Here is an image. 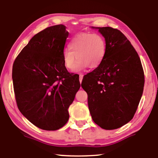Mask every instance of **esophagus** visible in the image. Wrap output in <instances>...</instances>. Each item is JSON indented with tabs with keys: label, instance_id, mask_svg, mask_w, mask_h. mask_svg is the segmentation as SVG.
I'll use <instances>...</instances> for the list:
<instances>
[{
	"label": "esophagus",
	"instance_id": "esophagus-1",
	"mask_svg": "<svg viewBox=\"0 0 158 158\" xmlns=\"http://www.w3.org/2000/svg\"><path fill=\"white\" fill-rule=\"evenodd\" d=\"M83 77V75H79V81H80V83L82 82Z\"/></svg>",
	"mask_w": 158,
	"mask_h": 158
}]
</instances>
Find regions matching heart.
Instances as JSON below:
<instances>
[{
  "instance_id": "b5f03b06",
  "label": "heart",
  "mask_w": 158,
  "mask_h": 158,
  "mask_svg": "<svg viewBox=\"0 0 158 158\" xmlns=\"http://www.w3.org/2000/svg\"><path fill=\"white\" fill-rule=\"evenodd\" d=\"M69 48L62 54L64 66L70 70L75 67L74 72L79 73L87 67L90 69L99 67L106 57L107 44L101 34L83 32L71 39ZM76 56L78 60L77 63Z\"/></svg>"
}]
</instances>
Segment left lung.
Returning a JSON list of instances; mask_svg holds the SVG:
<instances>
[{
    "instance_id": "1",
    "label": "left lung",
    "mask_w": 158,
    "mask_h": 158,
    "mask_svg": "<svg viewBox=\"0 0 158 158\" xmlns=\"http://www.w3.org/2000/svg\"><path fill=\"white\" fill-rule=\"evenodd\" d=\"M97 29L106 41V57L81 86L88 94L93 121L112 130L134 117L143 95L144 75L140 59L124 34L110 27Z\"/></svg>"
}]
</instances>
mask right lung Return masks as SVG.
Returning <instances> with one entry per match:
<instances>
[{
	"label": "right lung",
	"instance_id": "add662e5",
	"mask_svg": "<svg viewBox=\"0 0 158 158\" xmlns=\"http://www.w3.org/2000/svg\"><path fill=\"white\" fill-rule=\"evenodd\" d=\"M69 34L63 24L46 28L30 40L13 64L18 109L32 124L46 131L66 125L68 109L81 86L77 75L69 73L63 62Z\"/></svg>",
	"mask_w": 158,
	"mask_h": 158
}]
</instances>
